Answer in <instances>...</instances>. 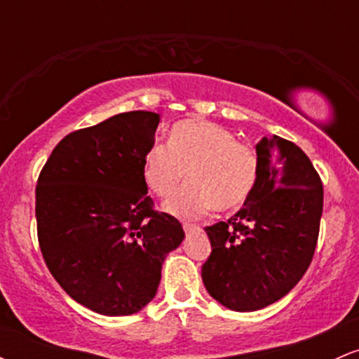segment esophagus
I'll list each match as a JSON object with an SVG mask.
<instances>
[{"label": "esophagus", "instance_id": "34e87169", "mask_svg": "<svg viewBox=\"0 0 359 359\" xmlns=\"http://www.w3.org/2000/svg\"><path fill=\"white\" fill-rule=\"evenodd\" d=\"M184 231H185V234H191V233L201 231V228H199V226H194V224H189V222H185Z\"/></svg>", "mask_w": 359, "mask_h": 359}]
</instances>
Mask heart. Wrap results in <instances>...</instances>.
<instances>
[{"instance_id": "obj_1", "label": "heart", "mask_w": 359, "mask_h": 359, "mask_svg": "<svg viewBox=\"0 0 359 359\" xmlns=\"http://www.w3.org/2000/svg\"><path fill=\"white\" fill-rule=\"evenodd\" d=\"M187 172L189 184L165 211L192 219L209 209L236 211L246 203L258 180V155L253 147L236 142L224 126L204 119L177 123L170 145L156 142L145 156L143 175L155 196H174Z\"/></svg>"}]
</instances>
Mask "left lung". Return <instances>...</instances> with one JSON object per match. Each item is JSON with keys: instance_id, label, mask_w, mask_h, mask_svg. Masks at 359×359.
<instances>
[{"instance_id": "obj_1", "label": "left lung", "mask_w": 359, "mask_h": 359, "mask_svg": "<svg viewBox=\"0 0 359 359\" xmlns=\"http://www.w3.org/2000/svg\"><path fill=\"white\" fill-rule=\"evenodd\" d=\"M258 180L226 222L208 226L205 290L221 306L253 312L277 302L311 265L323 216V182L295 143L271 135L257 145Z\"/></svg>"}]
</instances>
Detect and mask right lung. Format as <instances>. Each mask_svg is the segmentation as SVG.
Here are the masks:
<instances>
[{
	"mask_svg": "<svg viewBox=\"0 0 359 359\" xmlns=\"http://www.w3.org/2000/svg\"><path fill=\"white\" fill-rule=\"evenodd\" d=\"M160 114L130 111L67 135L36 184L40 250L59 285L102 316H130L156 295L185 233L154 211L143 175Z\"/></svg>",
	"mask_w": 359,
	"mask_h": 359,
	"instance_id": "right-lung-1",
	"label": "right lung"
}]
</instances>
